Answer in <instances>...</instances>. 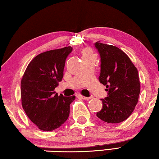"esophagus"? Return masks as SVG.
<instances>
[{
    "label": "esophagus",
    "mask_w": 159,
    "mask_h": 159,
    "mask_svg": "<svg viewBox=\"0 0 159 159\" xmlns=\"http://www.w3.org/2000/svg\"><path fill=\"white\" fill-rule=\"evenodd\" d=\"M79 97H80V98H81L82 99H86V100H88V99H91L90 97H85V96L81 95H79Z\"/></svg>",
    "instance_id": "obj_1"
}]
</instances>
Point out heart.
Here are the masks:
<instances>
[{
	"label": "heart",
	"instance_id": "1",
	"mask_svg": "<svg viewBox=\"0 0 159 159\" xmlns=\"http://www.w3.org/2000/svg\"><path fill=\"white\" fill-rule=\"evenodd\" d=\"M91 54H93V52L90 48H85V49H84L83 51V56L91 55Z\"/></svg>",
	"mask_w": 159,
	"mask_h": 159
}]
</instances>
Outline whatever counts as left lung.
I'll return each mask as SVG.
<instances>
[{"label": "left lung", "mask_w": 159, "mask_h": 159, "mask_svg": "<svg viewBox=\"0 0 159 159\" xmlns=\"http://www.w3.org/2000/svg\"><path fill=\"white\" fill-rule=\"evenodd\" d=\"M101 58L99 82L106 85L108 95L101 99L102 109L97 116L104 122L118 123L133 113L140 93L138 69L128 56L114 45L95 43Z\"/></svg>", "instance_id": "1"}]
</instances>
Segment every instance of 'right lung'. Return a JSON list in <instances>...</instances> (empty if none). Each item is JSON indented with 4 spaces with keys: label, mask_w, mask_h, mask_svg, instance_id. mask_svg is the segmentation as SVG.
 <instances>
[{
    "label": "right lung",
    "mask_w": 159,
    "mask_h": 159,
    "mask_svg": "<svg viewBox=\"0 0 159 159\" xmlns=\"http://www.w3.org/2000/svg\"><path fill=\"white\" fill-rule=\"evenodd\" d=\"M72 50L68 46L39 54L29 64L21 79V105L41 130H55L69 117L75 96L58 95L54 90L62 79L66 59Z\"/></svg>",
    "instance_id": "right-lung-1"
}]
</instances>
